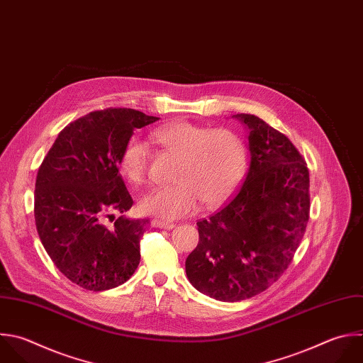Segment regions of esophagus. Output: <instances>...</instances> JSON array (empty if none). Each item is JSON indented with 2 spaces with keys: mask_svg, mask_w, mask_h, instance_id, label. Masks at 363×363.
Listing matches in <instances>:
<instances>
[{
  "mask_svg": "<svg viewBox=\"0 0 363 363\" xmlns=\"http://www.w3.org/2000/svg\"><path fill=\"white\" fill-rule=\"evenodd\" d=\"M152 225L155 227H159V228H164V230H172L176 227L174 223H169V221H163V220H159V218H155L152 220Z\"/></svg>",
  "mask_w": 363,
  "mask_h": 363,
  "instance_id": "obj_1",
  "label": "esophagus"
}]
</instances>
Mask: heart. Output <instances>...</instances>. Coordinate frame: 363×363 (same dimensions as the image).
<instances>
[{
    "label": "heart",
    "mask_w": 363,
    "mask_h": 363,
    "mask_svg": "<svg viewBox=\"0 0 363 363\" xmlns=\"http://www.w3.org/2000/svg\"><path fill=\"white\" fill-rule=\"evenodd\" d=\"M153 139L180 163L173 186L147 190L139 201L145 214L163 220H176L194 213L200 200L213 207L224 201L240 183L247 167V147L231 129H213L190 122H177L159 128ZM150 162V149L138 136L122 149L119 167L132 183L145 180Z\"/></svg>",
    "instance_id": "obj_1"
}]
</instances>
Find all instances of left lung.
<instances>
[{"label":"left lung","instance_id":"8db88e82","mask_svg":"<svg viewBox=\"0 0 363 363\" xmlns=\"http://www.w3.org/2000/svg\"><path fill=\"white\" fill-rule=\"evenodd\" d=\"M248 130L242 186L208 218L186 274L201 294L224 302L251 298L288 268L309 218V172L291 140L262 119L233 115Z\"/></svg>","mask_w":363,"mask_h":363}]
</instances>
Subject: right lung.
<instances>
[{
    "instance_id": "add662e5",
    "label": "right lung",
    "mask_w": 363,
    "mask_h": 363,
    "mask_svg": "<svg viewBox=\"0 0 363 363\" xmlns=\"http://www.w3.org/2000/svg\"><path fill=\"white\" fill-rule=\"evenodd\" d=\"M156 121L126 108L91 112L58 135L38 170V235L57 268L85 289L119 286L140 262L149 220L125 216L133 200L119 174V159L133 132Z\"/></svg>"
}]
</instances>
